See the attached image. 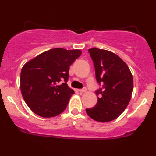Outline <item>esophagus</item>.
<instances>
[{"label":"esophagus","instance_id":"1","mask_svg":"<svg viewBox=\"0 0 156 156\" xmlns=\"http://www.w3.org/2000/svg\"><path fill=\"white\" fill-rule=\"evenodd\" d=\"M78 92L80 93H83V92H87V88H83L81 89H78Z\"/></svg>","mask_w":156,"mask_h":156}]
</instances>
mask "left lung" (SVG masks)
Returning a JSON list of instances; mask_svg holds the SVG:
<instances>
[{
  "label": "left lung",
  "mask_w": 156,
  "mask_h": 156,
  "mask_svg": "<svg viewBox=\"0 0 156 156\" xmlns=\"http://www.w3.org/2000/svg\"><path fill=\"white\" fill-rule=\"evenodd\" d=\"M88 51L95 68L97 81L101 87L95 92L96 105L86 112L89 117L100 122L112 121L129 103L133 88V76L126 63L114 53L96 48Z\"/></svg>",
  "instance_id": "obj_1"
}]
</instances>
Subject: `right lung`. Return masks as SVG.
<instances>
[{
	"label": "right lung",
	"mask_w": 156,
	"mask_h": 156,
	"mask_svg": "<svg viewBox=\"0 0 156 156\" xmlns=\"http://www.w3.org/2000/svg\"><path fill=\"white\" fill-rule=\"evenodd\" d=\"M81 55L78 49L53 48L27 62L20 73L23 99L33 112L44 118L65 110L73 89L68 87L69 68Z\"/></svg>",
	"instance_id": "right-lung-1"
}]
</instances>
